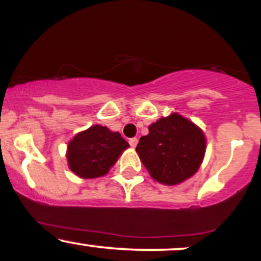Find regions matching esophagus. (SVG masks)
I'll use <instances>...</instances> for the list:
<instances>
[{
  "label": "esophagus",
  "mask_w": 261,
  "mask_h": 261,
  "mask_svg": "<svg viewBox=\"0 0 261 261\" xmlns=\"http://www.w3.org/2000/svg\"><path fill=\"white\" fill-rule=\"evenodd\" d=\"M137 142H139V140L136 139V137H133V139H130L128 140V143H130V146L133 148H135L137 146Z\"/></svg>",
  "instance_id": "34e87169"
}]
</instances>
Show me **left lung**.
Returning <instances> with one entry per match:
<instances>
[{
    "instance_id": "obj_1",
    "label": "left lung",
    "mask_w": 261,
    "mask_h": 261,
    "mask_svg": "<svg viewBox=\"0 0 261 261\" xmlns=\"http://www.w3.org/2000/svg\"><path fill=\"white\" fill-rule=\"evenodd\" d=\"M148 131L136 152L155 181L176 185L195 174L206 151L201 128L173 113L149 125Z\"/></svg>"
}]
</instances>
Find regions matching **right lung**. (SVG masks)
Wrapping results in <instances>:
<instances>
[{"label":"right lung","mask_w":261,"mask_h":261,"mask_svg":"<svg viewBox=\"0 0 261 261\" xmlns=\"http://www.w3.org/2000/svg\"><path fill=\"white\" fill-rule=\"evenodd\" d=\"M127 147L128 143L120 134L94 125L68 142L66 157L70 169L80 178H99L109 172Z\"/></svg>","instance_id":"obj_1"}]
</instances>
